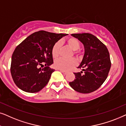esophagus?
Returning a JSON list of instances; mask_svg holds the SVG:
<instances>
[{"mask_svg": "<svg viewBox=\"0 0 126 126\" xmlns=\"http://www.w3.org/2000/svg\"><path fill=\"white\" fill-rule=\"evenodd\" d=\"M60 71L62 72V73L63 74H64V75H66L67 74V72H66V71H63V70H60Z\"/></svg>", "mask_w": 126, "mask_h": 126, "instance_id": "obj_1", "label": "esophagus"}]
</instances>
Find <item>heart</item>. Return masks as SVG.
<instances>
[{"label":"heart","mask_w":126,"mask_h":126,"mask_svg":"<svg viewBox=\"0 0 126 126\" xmlns=\"http://www.w3.org/2000/svg\"><path fill=\"white\" fill-rule=\"evenodd\" d=\"M68 46L71 48L73 51H77L80 48V43L77 38L71 37L68 38L67 40ZM62 46L61 41H59L53 46L52 53L53 58H56L59 56L60 48ZM75 53H78V52H75ZM77 64V61L75 59H66L64 58H59L54 62V66L58 69L63 70V71H69L72 68L75 67Z\"/></svg>","instance_id":"1"}]
</instances>
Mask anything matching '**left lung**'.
<instances>
[{"label":"left lung","instance_id":"1","mask_svg":"<svg viewBox=\"0 0 126 126\" xmlns=\"http://www.w3.org/2000/svg\"><path fill=\"white\" fill-rule=\"evenodd\" d=\"M83 44L85 52L78 66L82 71L74 73L75 79L69 82L75 91L89 93L98 89L106 80L111 66L108 50L96 37L90 33L71 34Z\"/></svg>","mask_w":126,"mask_h":126}]
</instances>
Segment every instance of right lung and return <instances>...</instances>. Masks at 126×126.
I'll return each mask as SVG.
<instances>
[{"mask_svg":"<svg viewBox=\"0 0 126 126\" xmlns=\"http://www.w3.org/2000/svg\"><path fill=\"white\" fill-rule=\"evenodd\" d=\"M67 35L38 31L16 47L11 58L10 71L18 88L28 93H36L46 86L55 71L49 67L53 63V47ZM43 64L45 67L39 68Z\"/></svg>","mask_w":126,"mask_h":126,"instance_id":"obj_1","label":"right lung"}]
</instances>
